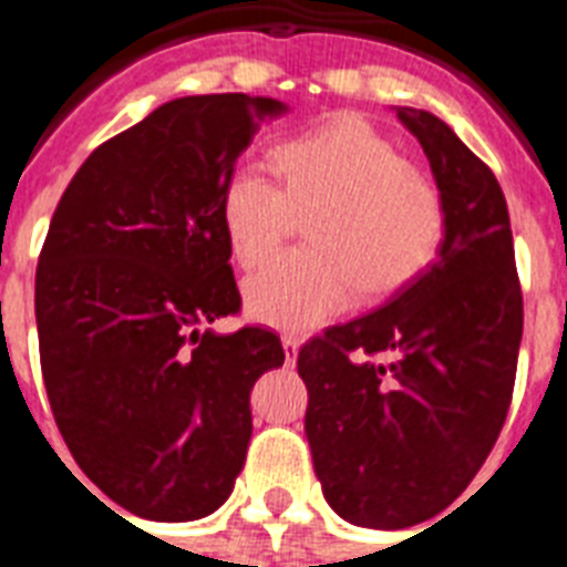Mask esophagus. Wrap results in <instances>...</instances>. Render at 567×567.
<instances>
[{
    "label": "esophagus",
    "mask_w": 567,
    "mask_h": 567,
    "mask_svg": "<svg viewBox=\"0 0 567 567\" xmlns=\"http://www.w3.org/2000/svg\"><path fill=\"white\" fill-rule=\"evenodd\" d=\"M282 350H285V364H288V368H293V362H297V353H300V341L291 336H285Z\"/></svg>",
    "instance_id": "esophagus-1"
}]
</instances>
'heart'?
Segmentation results:
<instances>
[{"label":"heart","instance_id":"obj_1","mask_svg":"<svg viewBox=\"0 0 567 567\" xmlns=\"http://www.w3.org/2000/svg\"><path fill=\"white\" fill-rule=\"evenodd\" d=\"M282 188L256 167L223 185L220 220L238 265L274 256L306 217L309 249L285 252L249 276V318L285 332H311L355 300L403 288L430 265L444 235V205L426 176L377 126L338 114L274 153Z\"/></svg>","mask_w":567,"mask_h":567}]
</instances>
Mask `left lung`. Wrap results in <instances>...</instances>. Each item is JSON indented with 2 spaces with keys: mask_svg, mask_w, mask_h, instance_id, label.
<instances>
[{
  "mask_svg": "<svg viewBox=\"0 0 567 567\" xmlns=\"http://www.w3.org/2000/svg\"><path fill=\"white\" fill-rule=\"evenodd\" d=\"M394 111L423 146L444 205L435 261L297 359L323 497L371 529L414 527L465 492L509 412L524 332L509 208L494 173L435 114Z\"/></svg>",
  "mask_w": 567,
  "mask_h": 567,
  "instance_id": "8db88e82",
  "label": "left lung"
}]
</instances>
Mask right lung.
Returning a JSON list of instances; mask_svg holds the SVG:
<instances>
[{"label":"right lung","mask_w":567,"mask_h":567,"mask_svg":"<svg viewBox=\"0 0 567 567\" xmlns=\"http://www.w3.org/2000/svg\"><path fill=\"white\" fill-rule=\"evenodd\" d=\"M270 96L158 105L66 185L34 276L40 368L75 465L132 515L196 520L235 488L249 391L282 368L274 332L203 329L240 309L223 185Z\"/></svg>","instance_id":"obj_1"}]
</instances>
